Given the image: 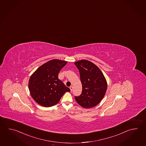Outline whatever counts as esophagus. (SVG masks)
<instances>
[{
	"mask_svg": "<svg viewBox=\"0 0 146 146\" xmlns=\"http://www.w3.org/2000/svg\"><path fill=\"white\" fill-rule=\"evenodd\" d=\"M70 89L71 91L72 92V89H73V86H71L70 87Z\"/></svg>",
	"mask_w": 146,
	"mask_h": 146,
	"instance_id": "obj_1",
	"label": "esophagus"
}]
</instances>
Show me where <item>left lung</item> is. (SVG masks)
Masks as SVG:
<instances>
[{"label":"left lung","instance_id":"obj_1","mask_svg":"<svg viewBox=\"0 0 146 146\" xmlns=\"http://www.w3.org/2000/svg\"><path fill=\"white\" fill-rule=\"evenodd\" d=\"M80 74L82 92L75 97L78 104L84 108L94 107L101 102L107 89V82L104 75L97 66L86 60L74 63Z\"/></svg>","mask_w":146,"mask_h":146}]
</instances>
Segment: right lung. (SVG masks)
Listing matches in <instances>:
<instances>
[{"mask_svg": "<svg viewBox=\"0 0 146 146\" xmlns=\"http://www.w3.org/2000/svg\"><path fill=\"white\" fill-rule=\"evenodd\" d=\"M67 61L53 59L44 63L31 76L29 82L30 94L38 104L50 107L57 104L70 89L58 78L60 70Z\"/></svg>", "mask_w": 146, "mask_h": 146, "instance_id": "add662e5", "label": "right lung"}]
</instances>
